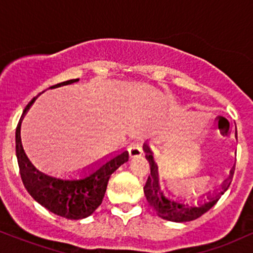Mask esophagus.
Wrapping results in <instances>:
<instances>
[{
  "instance_id": "34e87169",
  "label": "esophagus",
  "mask_w": 253,
  "mask_h": 253,
  "mask_svg": "<svg viewBox=\"0 0 253 253\" xmlns=\"http://www.w3.org/2000/svg\"><path fill=\"white\" fill-rule=\"evenodd\" d=\"M128 152H129L130 158H136V157H140L141 155H143V150H141L140 145L139 144L130 145L129 149H128Z\"/></svg>"
}]
</instances>
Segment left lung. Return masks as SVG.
Listing matches in <instances>:
<instances>
[{
    "mask_svg": "<svg viewBox=\"0 0 253 253\" xmlns=\"http://www.w3.org/2000/svg\"><path fill=\"white\" fill-rule=\"evenodd\" d=\"M143 149L146 153L145 157H146L147 162L150 163L151 169V173L144 187L145 196H146L147 202L150 203L151 207L156 211L157 215L162 217V219L168 220V221L187 222L203 215L206 211H210L219 201L220 197L225 194V191L228 189L229 184H231L232 177H233L234 173V167L229 171L227 178L222 182L220 189L214 190L213 193L208 191V193L203 194L197 199H195V197L187 199L181 194L176 193L173 189H170L165 184V181H163V184H162L158 165L155 162L153 152L147 141L144 144Z\"/></svg>",
    "mask_w": 253,
    "mask_h": 253,
    "instance_id": "left-lung-1",
    "label": "left lung"
}]
</instances>
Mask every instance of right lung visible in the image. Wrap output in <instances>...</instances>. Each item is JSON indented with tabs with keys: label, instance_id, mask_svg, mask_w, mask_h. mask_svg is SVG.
<instances>
[{
	"label": "right lung",
	"instance_id": "right-lung-1",
	"mask_svg": "<svg viewBox=\"0 0 253 253\" xmlns=\"http://www.w3.org/2000/svg\"><path fill=\"white\" fill-rule=\"evenodd\" d=\"M78 81L80 78L69 80L52 85L48 89L69 85ZM42 92L32 98L31 102L26 106L16 127L15 147L20 175L26 190L48 211L69 220L84 219L91 215L102 203L109 177L128 161V151L123 150L120 152L110 153L77 172L64 176L52 175L37 168L26 155L21 143L20 129L22 118Z\"/></svg>",
	"mask_w": 253,
	"mask_h": 253
}]
</instances>
